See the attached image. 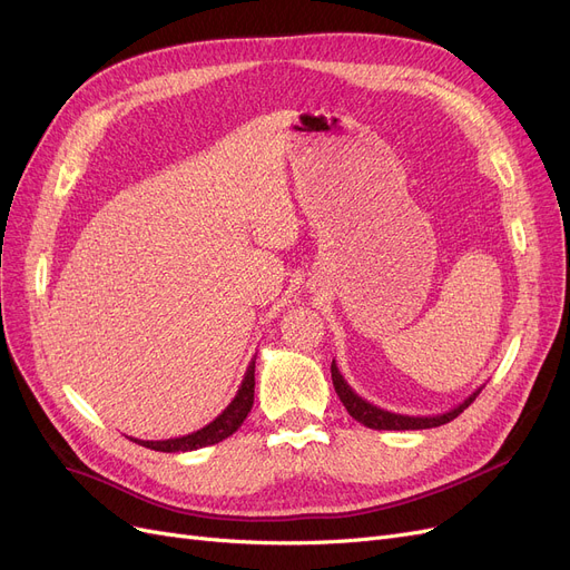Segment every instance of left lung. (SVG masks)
Masks as SVG:
<instances>
[{
	"label": "left lung",
	"instance_id": "1",
	"mask_svg": "<svg viewBox=\"0 0 570 570\" xmlns=\"http://www.w3.org/2000/svg\"><path fill=\"white\" fill-rule=\"evenodd\" d=\"M332 381H334V390L338 394V399L343 401L345 411L355 417L357 422H362L368 429H387V431H405V429H431V426H441L448 424L450 420H454L456 415H462L469 405L475 401V396L482 392V387H478L473 394H469L462 403L454 405L452 411L443 413V415H429V417H415V415H399V413H390L377 409V405L368 403L366 399H362L355 390H352L345 377L341 375L336 362H332Z\"/></svg>",
	"mask_w": 570,
	"mask_h": 570
}]
</instances>
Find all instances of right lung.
<instances>
[{"instance_id": "obj_1", "label": "right lung", "mask_w": 570, "mask_h": 570, "mask_svg": "<svg viewBox=\"0 0 570 570\" xmlns=\"http://www.w3.org/2000/svg\"><path fill=\"white\" fill-rule=\"evenodd\" d=\"M255 357L248 364L246 375H243V383H240L236 396L213 422H208L199 431H193V433H187V436H178V439H167V441L131 439V441L144 445V448L157 450V452H189V450H199V448L215 445V443L229 439L232 433L243 424V420L248 417V413L253 409V401H255Z\"/></svg>"}]
</instances>
